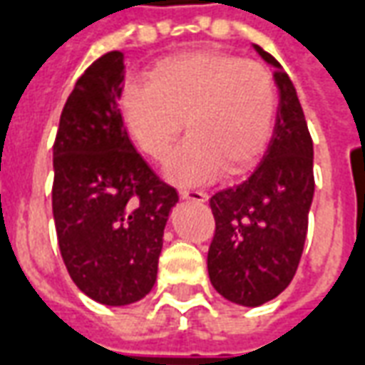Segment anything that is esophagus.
<instances>
[{
	"instance_id": "obj_1",
	"label": "esophagus",
	"mask_w": 365,
	"mask_h": 365,
	"mask_svg": "<svg viewBox=\"0 0 365 365\" xmlns=\"http://www.w3.org/2000/svg\"><path fill=\"white\" fill-rule=\"evenodd\" d=\"M180 198L182 200H190V202H206L208 195L202 190H180Z\"/></svg>"
}]
</instances>
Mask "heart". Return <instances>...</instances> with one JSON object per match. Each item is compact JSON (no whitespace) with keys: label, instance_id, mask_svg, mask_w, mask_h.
I'll use <instances>...</instances> for the list:
<instances>
[{"label":"heart","instance_id":"b5f03b06","mask_svg":"<svg viewBox=\"0 0 365 365\" xmlns=\"http://www.w3.org/2000/svg\"><path fill=\"white\" fill-rule=\"evenodd\" d=\"M129 137L163 161L182 131L190 135L170 153L165 177L178 187L206 185L224 169L242 173L269 141L277 90L257 61L218 51L169 56L145 82H129L120 98Z\"/></svg>","mask_w":365,"mask_h":365}]
</instances>
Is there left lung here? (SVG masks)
<instances>
[{"label":"left lung","mask_w":365,"mask_h":365,"mask_svg":"<svg viewBox=\"0 0 365 365\" xmlns=\"http://www.w3.org/2000/svg\"><path fill=\"white\" fill-rule=\"evenodd\" d=\"M253 48L275 68L279 108L273 135L250 178L210 198L216 220L208 250L210 283L242 307H261L293 281L314 196L312 139L297 90L269 53Z\"/></svg>","instance_id":"1"}]
</instances>
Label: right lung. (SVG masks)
<instances>
[{"label":"right lung","mask_w":365,"mask_h":365,"mask_svg":"<svg viewBox=\"0 0 365 365\" xmlns=\"http://www.w3.org/2000/svg\"><path fill=\"white\" fill-rule=\"evenodd\" d=\"M125 58L112 51L74 84L53 147V216L74 285L92 301L125 307L153 289L177 190L129 141L120 102Z\"/></svg>","instance_id":"1"}]
</instances>
